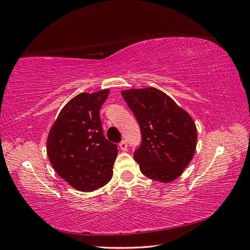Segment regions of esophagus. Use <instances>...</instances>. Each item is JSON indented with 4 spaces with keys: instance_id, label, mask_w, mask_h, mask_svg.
Returning <instances> with one entry per match:
<instances>
[{
    "instance_id": "esophagus-1",
    "label": "esophagus",
    "mask_w": 250,
    "mask_h": 250,
    "mask_svg": "<svg viewBox=\"0 0 250 250\" xmlns=\"http://www.w3.org/2000/svg\"><path fill=\"white\" fill-rule=\"evenodd\" d=\"M119 147H120V149H123V151H125L126 149V147H127V144H126V141L125 140H123L119 144Z\"/></svg>"
}]
</instances>
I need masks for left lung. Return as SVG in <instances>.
I'll return each instance as SVG.
<instances>
[{"mask_svg":"<svg viewBox=\"0 0 250 250\" xmlns=\"http://www.w3.org/2000/svg\"><path fill=\"white\" fill-rule=\"evenodd\" d=\"M121 95L140 126L141 144L134 158L141 173L166 183L177 179L195 154L194 120L158 89L126 90Z\"/></svg>","mask_w":250,"mask_h":250,"instance_id":"1","label":"left lung"}]
</instances>
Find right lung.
<instances>
[{
	"instance_id": "add662e5",
	"label": "right lung",
	"mask_w": 250,
	"mask_h": 250,
	"mask_svg": "<svg viewBox=\"0 0 250 250\" xmlns=\"http://www.w3.org/2000/svg\"><path fill=\"white\" fill-rule=\"evenodd\" d=\"M109 93V90H102L71 99L48 135L50 163L60 177L81 191L97 189L113 175L117 145L104 137L99 115Z\"/></svg>"
}]
</instances>
